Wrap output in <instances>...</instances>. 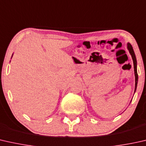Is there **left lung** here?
<instances>
[{
	"label": "left lung",
	"instance_id": "left-lung-1",
	"mask_svg": "<svg viewBox=\"0 0 146 146\" xmlns=\"http://www.w3.org/2000/svg\"><path fill=\"white\" fill-rule=\"evenodd\" d=\"M127 48H128V50H129L131 56H132L133 62H134V74H135V90H134V93H135V92H136V90L137 84H138V73H137V61H136V55H135L134 50H133L132 46L131 45L130 43H128L127 44Z\"/></svg>",
	"mask_w": 146,
	"mask_h": 146
}]
</instances>
